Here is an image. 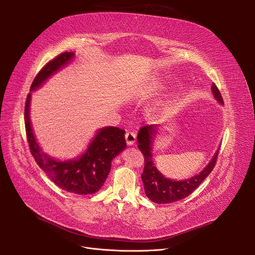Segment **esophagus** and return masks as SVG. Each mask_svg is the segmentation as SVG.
Returning <instances> with one entry per match:
<instances>
[{
  "instance_id": "esophagus-1",
  "label": "esophagus",
  "mask_w": 255,
  "mask_h": 255,
  "mask_svg": "<svg viewBox=\"0 0 255 255\" xmlns=\"http://www.w3.org/2000/svg\"><path fill=\"white\" fill-rule=\"evenodd\" d=\"M125 139H126V142L128 145H133L135 143V140H136V134L134 132H126L125 134Z\"/></svg>"
}]
</instances>
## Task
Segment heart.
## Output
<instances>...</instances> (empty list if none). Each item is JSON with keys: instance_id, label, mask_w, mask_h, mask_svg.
<instances>
[{"instance_id": "obj_1", "label": "heart", "mask_w": 255, "mask_h": 255, "mask_svg": "<svg viewBox=\"0 0 255 255\" xmlns=\"http://www.w3.org/2000/svg\"><path fill=\"white\" fill-rule=\"evenodd\" d=\"M163 88H164V84L162 80L155 78V79H152L151 82L148 83V85L144 87V93L148 94V95H153V94H156L161 91Z\"/></svg>"}]
</instances>
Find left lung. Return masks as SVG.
<instances>
[{"label":"left lung","instance_id":"1","mask_svg":"<svg viewBox=\"0 0 255 255\" xmlns=\"http://www.w3.org/2000/svg\"><path fill=\"white\" fill-rule=\"evenodd\" d=\"M213 96L219 104H223L220 92L215 85L211 87ZM161 125H151L142 127L137 134L138 149L144 157V168L141 175L144 192L150 200L156 204H170L191 194L210 175L216 163L219 149L214 154L210 162L199 173L184 180H172L165 178L160 172L153 161V148Z\"/></svg>","mask_w":255,"mask_h":255}]
</instances>
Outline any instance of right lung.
Segmentation results:
<instances>
[{"mask_svg": "<svg viewBox=\"0 0 255 255\" xmlns=\"http://www.w3.org/2000/svg\"><path fill=\"white\" fill-rule=\"evenodd\" d=\"M74 58L73 51L63 52L37 74L26 98L24 124L31 153L49 180L65 191L87 195L101 189L111 171L113 159L126 149L125 130L113 126L99 128L83 154L72 159L60 160L42 150L34 134L30 118L32 93L41 88L53 74L68 66Z\"/></svg>", "mask_w": 255, "mask_h": 255, "instance_id": "1", "label": "right lung"}]
</instances>
